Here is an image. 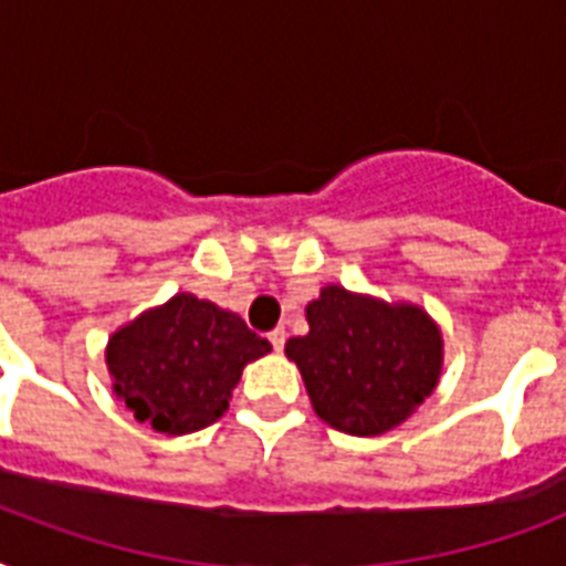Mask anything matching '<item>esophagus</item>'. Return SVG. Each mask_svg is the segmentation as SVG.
Returning <instances> with one entry per match:
<instances>
[{"label": "esophagus", "mask_w": 566, "mask_h": 566, "mask_svg": "<svg viewBox=\"0 0 566 566\" xmlns=\"http://www.w3.org/2000/svg\"><path fill=\"white\" fill-rule=\"evenodd\" d=\"M284 328H273V332H270V344H273V349L275 353H282L284 349Z\"/></svg>", "instance_id": "34e87169"}]
</instances>
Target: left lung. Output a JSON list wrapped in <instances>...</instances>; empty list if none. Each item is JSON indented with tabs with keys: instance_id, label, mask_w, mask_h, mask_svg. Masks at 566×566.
<instances>
[{
	"instance_id": "1",
	"label": "left lung",
	"mask_w": 566,
	"mask_h": 566,
	"mask_svg": "<svg viewBox=\"0 0 566 566\" xmlns=\"http://www.w3.org/2000/svg\"><path fill=\"white\" fill-rule=\"evenodd\" d=\"M305 317L308 335L291 337L284 355L332 429L358 438L390 431L438 387L443 337L420 305H387L328 284Z\"/></svg>"
}]
</instances>
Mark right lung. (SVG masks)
I'll list each match as a JSON object with an SVG mask.
<instances>
[{"mask_svg":"<svg viewBox=\"0 0 566 566\" xmlns=\"http://www.w3.org/2000/svg\"><path fill=\"white\" fill-rule=\"evenodd\" d=\"M270 349L238 314L176 293L117 328L105 361L114 394L137 420L164 434H190L229 411L243 367Z\"/></svg>","mask_w":566,"mask_h":566,"instance_id":"add662e5","label":"right lung"}]
</instances>
